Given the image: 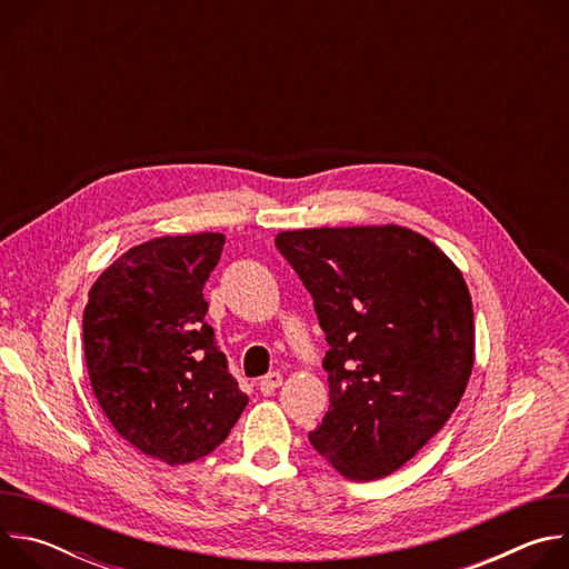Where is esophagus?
<instances>
[{
  "label": "esophagus",
  "instance_id": "1",
  "mask_svg": "<svg viewBox=\"0 0 569 569\" xmlns=\"http://www.w3.org/2000/svg\"><path fill=\"white\" fill-rule=\"evenodd\" d=\"M283 382V376L279 373V371H270L268 376H263L261 378V382H259V389H261V393L263 396H270V393H274L277 391V387Z\"/></svg>",
  "mask_w": 569,
  "mask_h": 569
}]
</instances>
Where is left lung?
<instances>
[{"mask_svg": "<svg viewBox=\"0 0 569 569\" xmlns=\"http://www.w3.org/2000/svg\"><path fill=\"white\" fill-rule=\"evenodd\" d=\"M329 353V412L308 439L347 479L387 477L452 417L475 365L461 270L400 224L279 231Z\"/></svg>", "mask_w": 569, "mask_h": 569, "instance_id": "obj_1", "label": "left lung"}]
</instances>
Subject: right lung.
I'll use <instances>...</instances> for the list:
<instances>
[{
  "instance_id": "right-lung-1",
  "label": "right lung",
  "mask_w": 569,
  "mask_h": 569,
  "mask_svg": "<svg viewBox=\"0 0 569 569\" xmlns=\"http://www.w3.org/2000/svg\"><path fill=\"white\" fill-rule=\"evenodd\" d=\"M224 236H159L108 266L83 310L92 391L112 428L169 466L216 450L248 405L204 321Z\"/></svg>"
}]
</instances>
